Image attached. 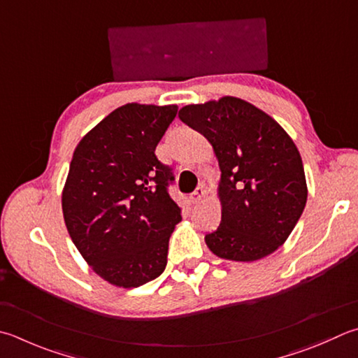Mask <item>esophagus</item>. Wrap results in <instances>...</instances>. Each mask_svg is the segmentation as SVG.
Listing matches in <instances>:
<instances>
[{
    "label": "esophagus",
    "instance_id": "1",
    "mask_svg": "<svg viewBox=\"0 0 358 358\" xmlns=\"http://www.w3.org/2000/svg\"><path fill=\"white\" fill-rule=\"evenodd\" d=\"M204 194H206V188H204V185H199L196 190H194L193 193H192V202L194 204V202H199L202 198H204Z\"/></svg>",
    "mask_w": 358,
    "mask_h": 358
}]
</instances>
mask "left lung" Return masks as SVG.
Segmentation results:
<instances>
[{
	"instance_id": "left-lung-1",
	"label": "left lung",
	"mask_w": 358,
	"mask_h": 358,
	"mask_svg": "<svg viewBox=\"0 0 358 358\" xmlns=\"http://www.w3.org/2000/svg\"><path fill=\"white\" fill-rule=\"evenodd\" d=\"M179 118L201 132L218 157L221 222L206 235L221 259L254 262L284 245L307 202L298 148L273 120L240 98L190 104Z\"/></svg>"
}]
</instances>
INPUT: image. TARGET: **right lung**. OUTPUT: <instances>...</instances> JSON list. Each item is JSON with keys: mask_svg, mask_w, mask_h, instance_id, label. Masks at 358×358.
Masks as SVG:
<instances>
[{"mask_svg": "<svg viewBox=\"0 0 358 358\" xmlns=\"http://www.w3.org/2000/svg\"><path fill=\"white\" fill-rule=\"evenodd\" d=\"M178 106H121L74 150L62 193L66 229L93 271L136 288L166 266L168 241L182 220L168 193L173 168L156 146Z\"/></svg>", "mask_w": 358, "mask_h": 358, "instance_id": "add662e5", "label": "right lung"}]
</instances>
